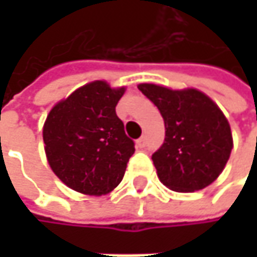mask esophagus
Here are the masks:
<instances>
[{"instance_id":"esophagus-1","label":"esophagus","mask_w":257,"mask_h":257,"mask_svg":"<svg viewBox=\"0 0 257 257\" xmlns=\"http://www.w3.org/2000/svg\"><path fill=\"white\" fill-rule=\"evenodd\" d=\"M146 144H147L146 137H141V138H138V140H137V147H138V149H144V147H146Z\"/></svg>"}]
</instances>
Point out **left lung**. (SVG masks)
Instances as JSON below:
<instances>
[{"instance_id":"8db88e82","label":"left lung","mask_w":257,"mask_h":257,"mask_svg":"<svg viewBox=\"0 0 257 257\" xmlns=\"http://www.w3.org/2000/svg\"><path fill=\"white\" fill-rule=\"evenodd\" d=\"M138 89L158 107L165 123V141L152 155L159 180L176 192L210 186L233 147L222 110L196 89L173 90L153 83H141Z\"/></svg>"}]
</instances>
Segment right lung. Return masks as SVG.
Masks as SVG:
<instances>
[{
	"instance_id": "right-lung-1",
	"label": "right lung",
	"mask_w": 257,
	"mask_h": 257,
	"mask_svg": "<svg viewBox=\"0 0 257 257\" xmlns=\"http://www.w3.org/2000/svg\"><path fill=\"white\" fill-rule=\"evenodd\" d=\"M125 87L96 80L58 102L43 126L52 171L73 190L105 195L125 176L134 141L125 134L116 105Z\"/></svg>"
}]
</instances>
